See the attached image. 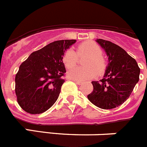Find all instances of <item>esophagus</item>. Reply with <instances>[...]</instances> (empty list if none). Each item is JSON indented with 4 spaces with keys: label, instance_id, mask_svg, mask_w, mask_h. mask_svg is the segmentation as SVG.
I'll return each instance as SVG.
<instances>
[{
    "label": "esophagus",
    "instance_id": "obj_1",
    "mask_svg": "<svg viewBox=\"0 0 147 147\" xmlns=\"http://www.w3.org/2000/svg\"><path fill=\"white\" fill-rule=\"evenodd\" d=\"M74 82H75L76 83V84H77V85H82V82H80V81H77V80H72Z\"/></svg>",
    "mask_w": 147,
    "mask_h": 147
}]
</instances>
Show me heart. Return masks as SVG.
I'll return each mask as SVG.
<instances>
[{"label": "heart", "instance_id": "heart-1", "mask_svg": "<svg viewBox=\"0 0 147 147\" xmlns=\"http://www.w3.org/2000/svg\"><path fill=\"white\" fill-rule=\"evenodd\" d=\"M77 53L74 49H67L64 53L62 61L67 68H72L77 63L78 56L88 57L84 61L83 67H74L68 73V75L74 80L85 81L94 77L97 74H102L106 68L107 61L102 54V49L98 44L88 40L79 44L77 46Z\"/></svg>", "mask_w": 147, "mask_h": 147}]
</instances>
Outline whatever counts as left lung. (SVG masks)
Returning <instances> with one entry per match:
<instances>
[{
  "instance_id": "8db88e82",
  "label": "left lung",
  "mask_w": 147,
  "mask_h": 147,
  "mask_svg": "<svg viewBox=\"0 0 147 147\" xmlns=\"http://www.w3.org/2000/svg\"><path fill=\"white\" fill-rule=\"evenodd\" d=\"M96 42L108 56V66L102 80L92 82L93 90L89 101L99 108L109 110L127 101L139 80L140 68L134 58L110 41L98 39Z\"/></svg>"
}]
</instances>
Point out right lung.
<instances>
[{"label":"right lung","instance_id":"1","mask_svg":"<svg viewBox=\"0 0 147 147\" xmlns=\"http://www.w3.org/2000/svg\"><path fill=\"white\" fill-rule=\"evenodd\" d=\"M76 40L51 42L34 51L21 63L15 76L17 101L30 114H40L57 100L66 73L62 57Z\"/></svg>","mask_w":147,"mask_h":147}]
</instances>
